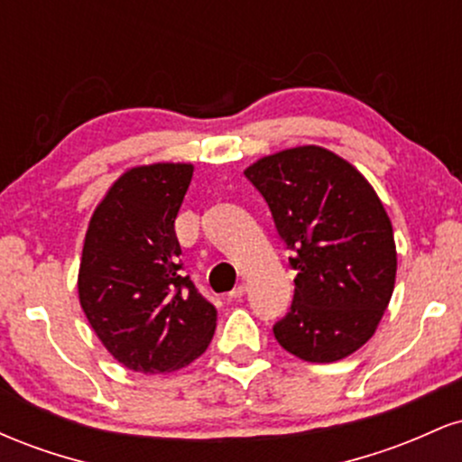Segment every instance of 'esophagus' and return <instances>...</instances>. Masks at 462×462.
Masks as SVG:
<instances>
[{"label":"esophagus","instance_id":"1","mask_svg":"<svg viewBox=\"0 0 462 462\" xmlns=\"http://www.w3.org/2000/svg\"><path fill=\"white\" fill-rule=\"evenodd\" d=\"M245 291H247V284H238V286H235V289L230 291V293H227V298H230V300H241L243 295H245Z\"/></svg>","mask_w":462,"mask_h":462}]
</instances>
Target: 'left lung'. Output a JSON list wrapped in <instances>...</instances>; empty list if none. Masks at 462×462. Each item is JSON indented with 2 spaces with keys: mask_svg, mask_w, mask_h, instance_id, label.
I'll return each mask as SVG.
<instances>
[{
  "mask_svg": "<svg viewBox=\"0 0 462 462\" xmlns=\"http://www.w3.org/2000/svg\"><path fill=\"white\" fill-rule=\"evenodd\" d=\"M245 176L293 249L291 310L275 341L306 363L347 358L378 330L397 273L393 226L369 180L326 147L258 158Z\"/></svg>",
  "mask_w": 462,
  "mask_h": 462,
  "instance_id": "left-lung-1",
  "label": "left lung"
}]
</instances>
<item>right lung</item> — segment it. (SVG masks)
Segmentation results:
<instances>
[{
    "mask_svg": "<svg viewBox=\"0 0 462 462\" xmlns=\"http://www.w3.org/2000/svg\"><path fill=\"white\" fill-rule=\"evenodd\" d=\"M190 162L136 164L110 184L84 236L78 298L102 346L139 374H171L213 341L217 309L180 269L176 217Z\"/></svg>",
    "mask_w": 462,
    "mask_h": 462,
    "instance_id": "add662e5",
    "label": "right lung"
}]
</instances>
